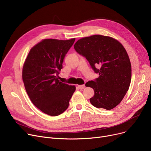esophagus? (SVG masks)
<instances>
[{
	"label": "esophagus",
	"instance_id": "esophagus-1",
	"mask_svg": "<svg viewBox=\"0 0 151 151\" xmlns=\"http://www.w3.org/2000/svg\"><path fill=\"white\" fill-rule=\"evenodd\" d=\"M78 88H79V89H81V90L84 89V88H85V85L84 84H83V85H78Z\"/></svg>",
	"mask_w": 151,
	"mask_h": 151
}]
</instances>
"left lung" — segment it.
<instances>
[{
  "label": "left lung",
  "instance_id": "1",
  "mask_svg": "<svg viewBox=\"0 0 151 151\" xmlns=\"http://www.w3.org/2000/svg\"><path fill=\"white\" fill-rule=\"evenodd\" d=\"M74 48L99 75L86 83L94 91L91 104L107 110L116 107L128 91L131 81V63L124 47L112 37L95 35L78 40Z\"/></svg>",
  "mask_w": 151,
  "mask_h": 151
}]
</instances>
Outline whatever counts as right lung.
<instances>
[{
    "mask_svg": "<svg viewBox=\"0 0 151 151\" xmlns=\"http://www.w3.org/2000/svg\"><path fill=\"white\" fill-rule=\"evenodd\" d=\"M75 38L45 39L30 50L22 68V80L32 104L44 113L58 116L68 108L75 86L58 80L63 59Z\"/></svg>",
    "mask_w": 151,
    "mask_h": 151,
    "instance_id": "1",
    "label": "right lung"
}]
</instances>
